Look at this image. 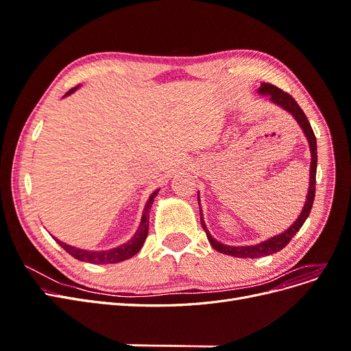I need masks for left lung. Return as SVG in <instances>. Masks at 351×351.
<instances>
[{
    "mask_svg": "<svg viewBox=\"0 0 351 351\" xmlns=\"http://www.w3.org/2000/svg\"><path fill=\"white\" fill-rule=\"evenodd\" d=\"M261 95H265V97H269V101L277 104L278 107L284 108L287 112H290L295 121L299 123V125L302 127V130L306 136L307 142H309V147H311V154H312V161H311V178H309V192H307L306 196V202L304 206L302 209V214L299 215L294 221V224L290 226V228H287L281 234L274 236L268 240H265L262 243L253 244V246H227V244H222L218 240H215L214 237L210 236V232L208 231L205 221H204V215H202V209H200V224L204 227L206 237L210 243V246L214 247L215 250H218L219 253L224 254H230V256H236V258H261V256H268V254L277 253L280 250H282L287 244L290 243V240L294 237V234L297 231L302 228V226L304 224V221L307 219L311 214V209L313 205L315 200V184H316V164H317V154H316V137L315 133L311 127L309 120L304 115L303 110L299 107V104L294 101V98L291 95H289L287 92L278 89L277 86H274L271 83H262L261 88L258 90ZM200 205V204H199Z\"/></svg>",
    "mask_w": 351,
    "mask_h": 351,
    "instance_id": "1",
    "label": "left lung"
}]
</instances>
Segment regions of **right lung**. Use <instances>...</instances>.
Returning <instances> with one entry per match:
<instances>
[{
  "mask_svg": "<svg viewBox=\"0 0 351 351\" xmlns=\"http://www.w3.org/2000/svg\"><path fill=\"white\" fill-rule=\"evenodd\" d=\"M77 88L79 86L70 89L66 93V97H69V95L73 93ZM158 192H159V189L155 190V192L149 196V199H147L146 205H145V209H143V214H142L141 226H139V228H137L136 234L132 237V240H129L127 243H123L121 246H119V247H114V249H110V250H99V252L83 250V249H77V247H74V246H70V244L62 243V241H60L56 237L54 239L60 244V246L64 249L69 254H71L73 258H76L77 261H82V262H89V263H95V265H104V263H117V262H123V261L130 259L132 256H134V254L142 249L143 243H145V240L147 237V228H149V210H151V206L154 204V199L158 195Z\"/></svg>",
  "mask_w": 351,
  "mask_h": 351,
  "instance_id": "1",
  "label": "right lung"
}]
</instances>
